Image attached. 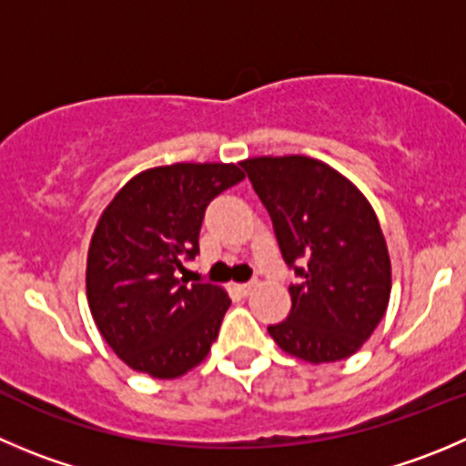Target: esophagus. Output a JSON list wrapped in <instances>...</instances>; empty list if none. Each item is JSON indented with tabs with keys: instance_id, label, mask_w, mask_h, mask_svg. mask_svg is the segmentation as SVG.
Returning <instances> with one entry per match:
<instances>
[{
	"instance_id": "esophagus-1",
	"label": "esophagus",
	"mask_w": 466,
	"mask_h": 466,
	"mask_svg": "<svg viewBox=\"0 0 466 466\" xmlns=\"http://www.w3.org/2000/svg\"><path fill=\"white\" fill-rule=\"evenodd\" d=\"M254 288H256V281H249V283H238V286H236V290L238 292H240V295H251V290H254Z\"/></svg>"
}]
</instances>
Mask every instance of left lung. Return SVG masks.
<instances>
[{"mask_svg":"<svg viewBox=\"0 0 466 466\" xmlns=\"http://www.w3.org/2000/svg\"><path fill=\"white\" fill-rule=\"evenodd\" d=\"M299 283L292 309L268 331L283 352L311 363L348 359L369 340L391 295V260L375 210L320 159L304 155L240 162Z\"/></svg>","mask_w":466,"mask_h":466,"instance_id":"obj_1","label":"left lung"}]
</instances>
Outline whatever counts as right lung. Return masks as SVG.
Listing matches in <instances>:
<instances>
[{
  "instance_id": "obj_1",
  "label": "right lung",
  "mask_w": 466,
  "mask_h": 466,
  "mask_svg": "<svg viewBox=\"0 0 466 466\" xmlns=\"http://www.w3.org/2000/svg\"><path fill=\"white\" fill-rule=\"evenodd\" d=\"M242 178L238 164L155 167L127 180L97 219L86 258L88 309L132 370L174 380L210 352L228 295L178 274L198 254L208 203Z\"/></svg>"
}]
</instances>
